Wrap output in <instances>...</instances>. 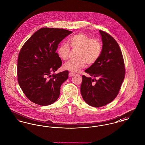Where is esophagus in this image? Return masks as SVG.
I'll list each match as a JSON object with an SVG mask.
<instances>
[{
    "mask_svg": "<svg viewBox=\"0 0 145 145\" xmlns=\"http://www.w3.org/2000/svg\"><path fill=\"white\" fill-rule=\"evenodd\" d=\"M74 73H73V72H69V76H74Z\"/></svg>",
    "mask_w": 145,
    "mask_h": 145,
    "instance_id": "esophagus-1",
    "label": "esophagus"
}]
</instances>
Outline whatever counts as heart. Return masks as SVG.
I'll list each match as a JSON object with an SVG mask.
<instances>
[{"label":"heart","instance_id":"1","mask_svg":"<svg viewBox=\"0 0 145 145\" xmlns=\"http://www.w3.org/2000/svg\"><path fill=\"white\" fill-rule=\"evenodd\" d=\"M69 46L78 49L76 52V58L70 60L63 65V69L72 72H78L84 68L86 63L91 65L96 62L102 50V46L99 40L91 39L90 36L83 33L71 36L69 39ZM59 57L66 60L69 57L70 48L66 43L60 44L57 49Z\"/></svg>","mask_w":145,"mask_h":145}]
</instances>
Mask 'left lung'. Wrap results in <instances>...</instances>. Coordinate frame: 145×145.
Wrapping results in <instances>:
<instances>
[{
	"mask_svg": "<svg viewBox=\"0 0 145 145\" xmlns=\"http://www.w3.org/2000/svg\"><path fill=\"white\" fill-rule=\"evenodd\" d=\"M99 31L103 43L101 54L85 71L94 79L82 76L80 87L84 101L96 108L110 103L116 98L125 75L124 60L117 42L108 33Z\"/></svg>",
	"mask_w": 145,
	"mask_h": 145,
	"instance_id": "left-lung-1",
	"label": "left lung"
}]
</instances>
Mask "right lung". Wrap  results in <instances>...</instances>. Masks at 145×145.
I'll return each mask as SVG.
<instances>
[{
	"label": "right lung",
	"instance_id": "right-lung-1",
	"mask_svg": "<svg viewBox=\"0 0 145 145\" xmlns=\"http://www.w3.org/2000/svg\"><path fill=\"white\" fill-rule=\"evenodd\" d=\"M72 33L63 29L41 28L21 48L17 62L18 82L24 95L33 103L46 106L58 99L69 71L51 74L62 65L56 50L59 43Z\"/></svg>",
	"mask_w": 145,
	"mask_h": 145
}]
</instances>
